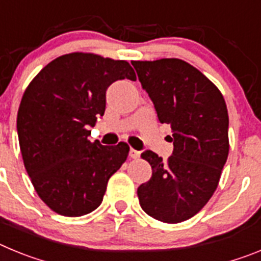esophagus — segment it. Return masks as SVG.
I'll return each mask as SVG.
<instances>
[{"label":"esophagus","mask_w":261,"mask_h":261,"mask_svg":"<svg viewBox=\"0 0 261 261\" xmlns=\"http://www.w3.org/2000/svg\"><path fill=\"white\" fill-rule=\"evenodd\" d=\"M140 151L138 150H136V149H130V150H129V156H130V158H133V159H137V158H140Z\"/></svg>","instance_id":"esophagus-1"}]
</instances>
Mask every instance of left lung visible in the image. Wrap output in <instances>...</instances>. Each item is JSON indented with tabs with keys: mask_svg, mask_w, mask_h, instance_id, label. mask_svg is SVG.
<instances>
[{
	"mask_svg": "<svg viewBox=\"0 0 261 261\" xmlns=\"http://www.w3.org/2000/svg\"><path fill=\"white\" fill-rule=\"evenodd\" d=\"M142 89L161 123L172 129L174 151L163 162L151 150L150 180L138 187L145 213L166 223H179L199 213L220 181L229 155V115L216 85L179 59L133 61Z\"/></svg>",
	"mask_w": 261,
	"mask_h": 261,
	"instance_id": "1",
	"label": "left lung"
}]
</instances>
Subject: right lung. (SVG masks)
<instances>
[{
  "mask_svg": "<svg viewBox=\"0 0 261 261\" xmlns=\"http://www.w3.org/2000/svg\"><path fill=\"white\" fill-rule=\"evenodd\" d=\"M124 78L136 80L124 60L74 52L50 61L23 94L17 116L23 163L39 197L61 216L95 211L126 161L125 142L103 146L87 138L105 115L108 86Z\"/></svg>",
  "mask_w": 261,
  "mask_h": 261,
  "instance_id": "right-lung-1",
  "label": "right lung"
}]
</instances>
